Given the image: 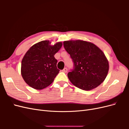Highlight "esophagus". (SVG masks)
<instances>
[{
  "mask_svg": "<svg viewBox=\"0 0 129 129\" xmlns=\"http://www.w3.org/2000/svg\"><path fill=\"white\" fill-rule=\"evenodd\" d=\"M62 72H63V73H67V68H64L63 70H62Z\"/></svg>",
  "mask_w": 129,
  "mask_h": 129,
  "instance_id": "34e87169",
  "label": "esophagus"
}]
</instances>
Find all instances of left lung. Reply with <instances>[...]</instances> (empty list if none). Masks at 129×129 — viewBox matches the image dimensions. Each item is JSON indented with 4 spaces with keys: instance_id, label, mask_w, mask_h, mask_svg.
I'll use <instances>...</instances> for the list:
<instances>
[{
    "instance_id": "obj_1",
    "label": "left lung",
    "mask_w": 129,
    "mask_h": 129,
    "mask_svg": "<svg viewBox=\"0 0 129 129\" xmlns=\"http://www.w3.org/2000/svg\"><path fill=\"white\" fill-rule=\"evenodd\" d=\"M63 46L74 63L73 68L68 73L73 84L90 90L103 82L108 73L109 63L98 47L82 40L64 41Z\"/></svg>"
}]
</instances>
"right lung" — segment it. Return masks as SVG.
I'll use <instances>...</instances> for the list:
<instances>
[{
	"label": "right lung",
	"mask_w": 129,
	"mask_h": 129,
	"mask_svg": "<svg viewBox=\"0 0 129 129\" xmlns=\"http://www.w3.org/2000/svg\"><path fill=\"white\" fill-rule=\"evenodd\" d=\"M49 41H42L34 45L26 52L21 62V75L30 87L38 90L51 84L60 70L54 55L62 47V42L54 46Z\"/></svg>",
	"instance_id": "right-lung-1"
}]
</instances>
